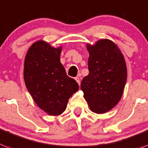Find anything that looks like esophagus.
<instances>
[{
	"instance_id": "esophagus-1",
	"label": "esophagus",
	"mask_w": 148,
	"mask_h": 148,
	"mask_svg": "<svg viewBox=\"0 0 148 148\" xmlns=\"http://www.w3.org/2000/svg\"><path fill=\"white\" fill-rule=\"evenodd\" d=\"M75 81L78 82V84H79V85H80V79H79V77H75Z\"/></svg>"
}]
</instances>
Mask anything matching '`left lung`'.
I'll return each instance as SVG.
<instances>
[{
    "label": "left lung",
    "instance_id": "left-lung-1",
    "mask_svg": "<svg viewBox=\"0 0 148 148\" xmlns=\"http://www.w3.org/2000/svg\"><path fill=\"white\" fill-rule=\"evenodd\" d=\"M89 53L87 76L81 89L90 109L104 113L113 109L122 97L127 79V69L123 53L114 42L101 39L87 45Z\"/></svg>",
    "mask_w": 148,
    "mask_h": 148
}]
</instances>
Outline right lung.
I'll use <instances>...</instances> for the list:
<instances>
[{
    "instance_id": "obj_1",
    "label": "right lung",
    "mask_w": 148,
    "mask_h": 148,
    "mask_svg": "<svg viewBox=\"0 0 148 148\" xmlns=\"http://www.w3.org/2000/svg\"><path fill=\"white\" fill-rule=\"evenodd\" d=\"M62 47L38 41L29 47L24 63V80L36 104L51 116L65 111L69 97L79 87L60 63Z\"/></svg>"
}]
</instances>
